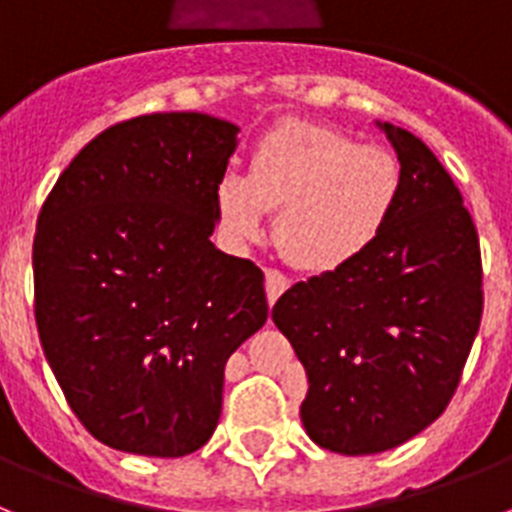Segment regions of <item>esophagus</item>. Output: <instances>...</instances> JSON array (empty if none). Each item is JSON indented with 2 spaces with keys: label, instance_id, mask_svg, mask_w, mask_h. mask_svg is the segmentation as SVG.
<instances>
[{
  "label": "esophagus",
  "instance_id": "1",
  "mask_svg": "<svg viewBox=\"0 0 512 512\" xmlns=\"http://www.w3.org/2000/svg\"><path fill=\"white\" fill-rule=\"evenodd\" d=\"M286 289H289V278L283 276L281 270H273V268L265 270V291H268V302L270 304H276V299Z\"/></svg>",
  "mask_w": 512,
  "mask_h": 512
}]
</instances>
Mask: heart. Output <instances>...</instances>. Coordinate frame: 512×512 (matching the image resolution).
I'll return each instance as SVG.
<instances>
[{
    "mask_svg": "<svg viewBox=\"0 0 512 512\" xmlns=\"http://www.w3.org/2000/svg\"><path fill=\"white\" fill-rule=\"evenodd\" d=\"M393 153L312 122H283L255 145L247 174L221 176L218 218L252 242L276 210V244L294 268H346L380 239L401 197Z\"/></svg>",
    "mask_w": 512,
    "mask_h": 512,
    "instance_id": "1",
    "label": "heart"
}]
</instances>
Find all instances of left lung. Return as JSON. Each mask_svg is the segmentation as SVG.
Returning <instances> with one entry per match:
<instances>
[{
	"label": "left lung",
	"mask_w": 512,
	"mask_h": 512,
	"mask_svg": "<svg viewBox=\"0 0 512 512\" xmlns=\"http://www.w3.org/2000/svg\"><path fill=\"white\" fill-rule=\"evenodd\" d=\"M380 130L403 176L393 218L359 260L294 283L273 307L307 369L304 429L343 455L398 448L435 422L484 307L479 236L461 192L419 137L388 122Z\"/></svg>",
	"instance_id": "8db88e82"
}]
</instances>
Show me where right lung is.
I'll list each match as a JSON object with an SVG mask.
<instances>
[{"label": "right lung", "mask_w": 512, "mask_h": 512, "mask_svg": "<svg viewBox=\"0 0 512 512\" xmlns=\"http://www.w3.org/2000/svg\"><path fill=\"white\" fill-rule=\"evenodd\" d=\"M236 135L197 111L127 119L72 158L41 208V346L77 419L114 450L203 448L229 356L268 320L263 270L210 242Z\"/></svg>", "instance_id": "add662e5"}]
</instances>
